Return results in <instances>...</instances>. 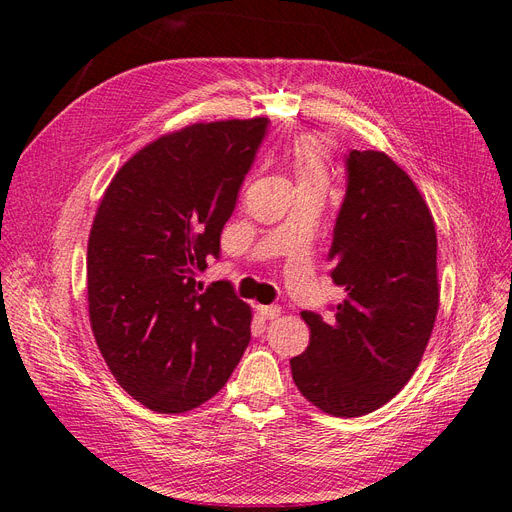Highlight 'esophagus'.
I'll return each mask as SVG.
<instances>
[{"label": "esophagus", "instance_id": "esophagus-1", "mask_svg": "<svg viewBox=\"0 0 512 512\" xmlns=\"http://www.w3.org/2000/svg\"><path fill=\"white\" fill-rule=\"evenodd\" d=\"M256 309H258V314L265 318V320H273V318H277V316L282 314V309L277 307V305H258Z\"/></svg>", "mask_w": 512, "mask_h": 512}]
</instances>
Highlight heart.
<instances>
[{"mask_svg": "<svg viewBox=\"0 0 512 512\" xmlns=\"http://www.w3.org/2000/svg\"><path fill=\"white\" fill-rule=\"evenodd\" d=\"M292 168L299 183L307 181H327V151L320 138L316 136H301L292 145Z\"/></svg>", "mask_w": 512, "mask_h": 512, "instance_id": "b5f03b06", "label": "heart"}]
</instances>
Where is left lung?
I'll return each mask as SVG.
<instances>
[{"label":"left lung","instance_id":"obj_1","mask_svg":"<svg viewBox=\"0 0 512 512\" xmlns=\"http://www.w3.org/2000/svg\"><path fill=\"white\" fill-rule=\"evenodd\" d=\"M436 226L412 179L382 151L346 156L329 260L346 299L301 312L309 346L290 359L305 399L333 416L384 406L412 378L438 314Z\"/></svg>","mask_w":512,"mask_h":512}]
</instances>
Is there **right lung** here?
<instances>
[{"label": "right lung", "mask_w": 512, "mask_h": 512, "mask_svg": "<svg viewBox=\"0 0 512 512\" xmlns=\"http://www.w3.org/2000/svg\"><path fill=\"white\" fill-rule=\"evenodd\" d=\"M267 128L194 123L134 153L104 192L87 243L91 329L121 389L153 412L205 404L250 344V305L196 275L220 258Z\"/></svg>", "instance_id": "1"}]
</instances>
